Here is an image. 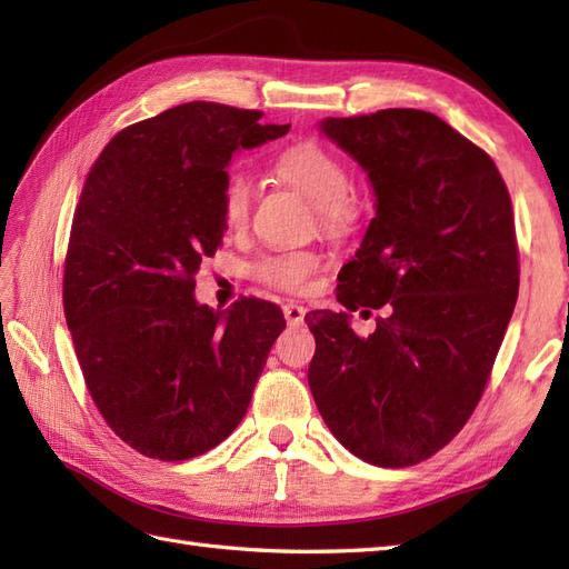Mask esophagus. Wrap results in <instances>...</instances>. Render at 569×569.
<instances>
[{
  "mask_svg": "<svg viewBox=\"0 0 569 569\" xmlns=\"http://www.w3.org/2000/svg\"><path fill=\"white\" fill-rule=\"evenodd\" d=\"M283 316L288 320V325H303L306 320V308L298 303H286L283 306Z\"/></svg>",
  "mask_w": 569,
  "mask_h": 569,
  "instance_id": "esophagus-1",
  "label": "esophagus"
}]
</instances>
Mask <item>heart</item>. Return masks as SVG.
Instances as JSON below:
<instances>
[{"label":"heart","instance_id":"1","mask_svg":"<svg viewBox=\"0 0 569 569\" xmlns=\"http://www.w3.org/2000/svg\"><path fill=\"white\" fill-rule=\"evenodd\" d=\"M276 173L288 183L296 186L303 196L320 210L325 224L342 222L349 212V192H352V178L345 163L325 151L312 141L298 143L283 151L276 159ZM253 200V183L244 173H232L227 180L222 192V214L227 227L241 229L249 220ZM318 257L310 251H281L269 253L257 263V273L263 281L283 286V288H300L306 278L316 271Z\"/></svg>","mask_w":569,"mask_h":569}]
</instances>
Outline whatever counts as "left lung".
I'll use <instances>...</instances> for the list:
<instances>
[{"instance_id": "left-lung-1", "label": "left lung", "mask_w": 569, "mask_h": 569, "mask_svg": "<svg viewBox=\"0 0 569 569\" xmlns=\"http://www.w3.org/2000/svg\"><path fill=\"white\" fill-rule=\"evenodd\" d=\"M318 127L367 173L377 210L337 276V300L347 310L386 306L389 316L361 340L349 312H308V383L349 452L410 467L462 430L509 328L511 198L489 156L430 112L328 117Z\"/></svg>"}]
</instances>
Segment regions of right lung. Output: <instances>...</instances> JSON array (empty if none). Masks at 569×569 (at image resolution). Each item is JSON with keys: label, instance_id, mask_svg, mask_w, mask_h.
Wrapping results in <instances>:
<instances>
[{"label": "right lung", "instance_id": "1", "mask_svg": "<svg viewBox=\"0 0 569 569\" xmlns=\"http://www.w3.org/2000/svg\"><path fill=\"white\" fill-rule=\"evenodd\" d=\"M259 119L188 102L127 127L72 217L63 306L84 383L107 426L153 459L198 457L232 435L286 328L269 300L212 310L192 281L222 247L232 156L291 129Z\"/></svg>", "mask_w": 569, "mask_h": 569}]
</instances>
